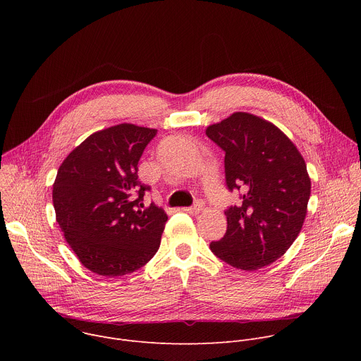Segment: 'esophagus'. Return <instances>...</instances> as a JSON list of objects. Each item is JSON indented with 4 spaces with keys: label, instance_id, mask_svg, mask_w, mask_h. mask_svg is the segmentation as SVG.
Instances as JSON below:
<instances>
[{
    "label": "esophagus",
    "instance_id": "34e87169",
    "mask_svg": "<svg viewBox=\"0 0 361 361\" xmlns=\"http://www.w3.org/2000/svg\"><path fill=\"white\" fill-rule=\"evenodd\" d=\"M202 209H204V201L202 200H197L194 202V205H191V207H185L184 212H187V213H200Z\"/></svg>",
    "mask_w": 361,
    "mask_h": 361
}]
</instances>
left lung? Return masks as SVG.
Masks as SVG:
<instances>
[{
	"label": "left lung",
	"mask_w": 361,
	"mask_h": 361,
	"mask_svg": "<svg viewBox=\"0 0 361 361\" xmlns=\"http://www.w3.org/2000/svg\"><path fill=\"white\" fill-rule=\"evenodd\" d=\"M205 134L226 152L227 188L241 192V201L224 212V237L210 248L235 269L266 267L302 227L312 190L304 159L280 128L248 113H234Z\"/></svg>",
	"instance_id": "left-lung-1"
}]
</instances>
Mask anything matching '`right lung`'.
I'll return each mask as SVG.
<instances>
[{
  "label": "right lung",
  "mask_w": 361,
  "mask_h": 361,
  "mask_svg": "<svg viewBox=\"0 0 361 361\" xmlns=\"http://www.w3.org/2000/svg\"><path fill=\"white\" fill-rule=\"evenodd\" d=\"M157 130L118 124L97 131L74 148L53 185L57 223L81 264L118 277L157 252L167 221L156 204L144 209L149 185L138 181V161Z\"/></svg>",
  "instance_id": "add662e5"
}]
</instances>
